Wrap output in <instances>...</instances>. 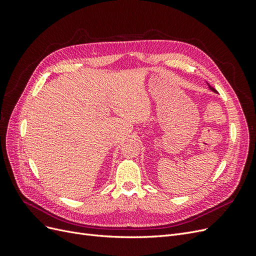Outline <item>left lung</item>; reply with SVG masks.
<instances>
[{"mask_svg":"<svg viewBox=\"0 0 256 256\" xmlns=\"http://www.w3.org/2000/svg\"><path fill=\"white\" fill-rule=\"evenodd\" d=\"M207 85H208V88H209V90H212V92H216V90L212 88V86H210V85H209L208 83H207Z\"/></svg>","mask_w":256,"mask_h":256,"instance_id":"obj_1","label":"left lung"}]
</instances>
